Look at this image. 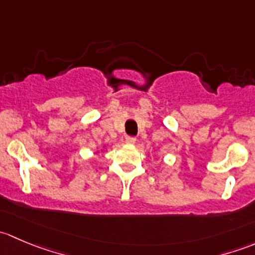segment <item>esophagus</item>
Masks as SVG:
<instances>
[{
  "instance_id": "1",
  "label": "esophagus",
  "mask_w": 255,
  "mask_h": 255,
  "mask_svg": "<svg viewBox=\"0 0 255 255\" xmlns=\"http://www.w3.org/2000/svg\"><path fill=\"white\" fill-rule=\"evenodd\" d=\"M126 143L127 144H134L135 143V138L134 137H126Z\"/></svg>"
}]
</instances>
